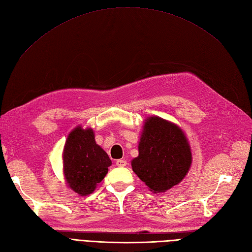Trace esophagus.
<instances>
[{"label": "esophagus", "mask_w": 252, "mask_h": 252, "mask_svg": "<svg viewBox=\"0 0 252 252\" xmlns=\"http://www.w3.org/2000/svg\"><path fill=\"white\" fill-rule=\"evenodd\" d=\"M116 164L118 167H125L127 165V161H125V159H117Z\"/></svg>", "instance_id": "esophagus-1"}]
</instances>
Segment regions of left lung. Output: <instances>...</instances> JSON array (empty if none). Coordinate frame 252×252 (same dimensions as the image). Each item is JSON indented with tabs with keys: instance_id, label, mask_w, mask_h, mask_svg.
Returning a JSON list of instances; mask_svg holds the SVG:
<instances>
[{
	"instance_id": "8db88e82",
	"label": "left lung",
	"mask_w": 252,
	"mask_h": 252,
	"mask_svg": "<svg viewBox=\"0 0 252 252\" xmlns=\"http://www.w3.org/2000/svg\"><path fill=\"white\" fill-rule=\"evenodd\" d=\"M191 165V151L181 129L158 117L146 120L132 159L135 174L151 191L165 192L184 179Z\"/></svg>"
}]
</instances>
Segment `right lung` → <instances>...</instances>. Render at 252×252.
<instances>
[{"mask_svg": "<svg viewBox=\"0 0 252 252\" xmlns=\"http://www.w3.org/2000/svg\"><path fill=\"white\" fill-rule=\"evenodd\" d=\"M111 159L94 141L93 129L75 128L64 148V174L68 185L81 195L94 191L108 172Z\"/></svg>", "mask_w": 252, "mask_h": 252, "instance_id": "1", "label": "right lung"}]
</instances>
